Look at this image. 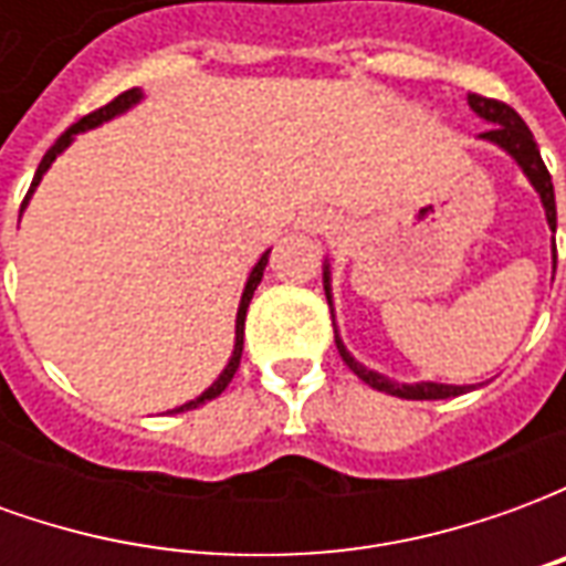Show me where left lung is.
Returning <instances> with one entry per match:
<instances>
[{"label":"left lung","instance_id":"1","mask_svg":"<svg viewBox=\"0 0 566 566\" xmlns=\"http://www.w3.org/2000/svg\"><path fill=\"white\" fill-rule=\"evenodd\" d=\"M470 105H473L475 115H482L485 120H491V127L482 133V139L497 142L500 148L510 150L512 157L518 160V166H522L524 175L531 178V185L536 187V193H539L543 206H546L548 227L555 230V187H552V175H548L546 163H543V157H539L534 133L527 129V124L518 117L515 108H510L506 103H500V99H488V96L470 93ZM324 291H327V303H331V279H327V272H324ZM336 348H339V357L345 360V367L352 369L360 381H367L369 388H376V391L394 394V397H403V400H446V397H458V394L467 391V388H454V385H433V381H421V385H397V381L385 379V376L373 373V369L360 367L355 357L345 352V345L339 343V336H336Z\"/></svg>","mask_w":566,"mask_h":566}]
</instances>
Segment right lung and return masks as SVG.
Wrapping results in <instances>:
<instances>
[{
	"label": "right lung",
	"instance_id": "1",
	"mask_svg": "<svg viewBox=\"0 0 566 566\" xmlns=\"http://www.w3.org/2000/svg\"><path fill=\"white\" fill-rule=\"evenodd\" d=\"M139 96H142V93L136 91V87H133V91H124V93H120V96H115V99H112V103H108V105H103V108H96V112H91V115H84L78 120V124H72V127H69L66 133H63V136H60V139H56L54 145H51V148H48V154H44L42 163H39V172H35V178H32V187L42 181V175L48 172V166H51V163L56 160V154L66 148L69 142H72V136H75L78 129H87V127H96V124H103V120H108V117H115L117 112H124V108H129V105L136 103ZM32 187H30V193H32ZM30 193L23 197V206H27V199H30ZM266 260H270V251H266V254H263V258L258 260V266H254V272H251V279H248V284H245V294H242V303H239V315H235V348H233V357H230V364H227V369H223V373H221V379L214 381V385H211L209 391L202 394V397H197V400H190V403H185V406H178L175 412H187V409H197V406H202V403H206V400H214V397H218V394H221L223 388H227V385L233 381L235 369H239V360H242V336H245L248 303H251V296H254V291H258L260 279H263V270H266Z\"/></svg>",
	"mask_w": 566,
	"mask_h": 566
}]
</instances>
